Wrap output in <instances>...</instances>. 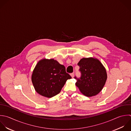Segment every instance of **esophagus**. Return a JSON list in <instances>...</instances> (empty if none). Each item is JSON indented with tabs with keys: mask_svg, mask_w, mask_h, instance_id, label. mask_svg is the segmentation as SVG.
Instances as JSON below:
<instances>
[{
	"mask_svg": "<svg viewBox=\"0 0 131 131\" xmlns=\"http://www.w3.org/2000/svg\"><path fill=\"white\" fill-rule=\"evenodd\" d=\"M71 77H72V78H73L74 77V74L73 73H71Z\"/></svg>",
	"mask_w": 131,
	"mask_h": 131,
	"instance_id": "obj_1",
	"label": "esophagus"
}]
</instances>
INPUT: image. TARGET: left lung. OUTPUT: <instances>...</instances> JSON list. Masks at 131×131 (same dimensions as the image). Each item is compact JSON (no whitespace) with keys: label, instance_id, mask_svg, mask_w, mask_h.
<instances>
[{"label":"left lung","instance_id":"obj_1","mask_svg":"<svg viewBox=\"0 0 131 131\" xmlns=\"http://www.w3.org/2000/svg\"><path fill=\"white\" fill-rule=\"evenodd\" d=\"M81 75L76 77V85L81 93L87 97L97 95L103 89L107 79L105 68L97 58H83L78 63Z\"/></svg>","mask_w":131,"mask_h":131}]
</instances>
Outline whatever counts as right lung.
<instances>
[{
  "instance_id": "right-lung-1",
  "label": "right lung",
  "mask_w": 131,
  "mask_h": 131,
  "mask_svg": "<svg viewBox=\"0 0 131 131\" xmlns=\"http://www.w3.org/2000/svg\"><path fill=\"white\" fill-rule=\"evenodd\" d=\"M71 78L63 65L54 59L46 58L38 62L31 77L37 93L48 98L59 94L67 80Z\"/></svg>"
}]
</instances>
